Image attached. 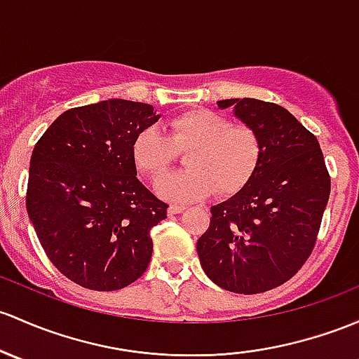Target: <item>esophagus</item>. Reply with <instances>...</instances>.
I'll use <instances>...</instances> for the list:
<instances>
[{
  "label": "esophagus",
  "mask_w": 359,
  "mask_h": 359,
  "mask_svg": "<svg viewBox=\"0 0 359 359\" xmlns=\"http://www.w3.org/2000/svg\"><path fill=\"white\" fill-rule=\"evenodd\" d=\"M184 210H187V206H184V205H170L168 206L170 215H179V213H182Z\"/></svg>",
  "instance_id": "34e87169"
}]
</instances>
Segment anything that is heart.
Segmentation results:
<instances>
[{
    "label": "heart",
    "mask_w": 359,
    "mask_h": 359,
    "mask_svg": "<svg viewBox=\"0 0 359 359\" xmlns=\"http://www.w3.org/2000/svg\"><path fill=\"white\" fill-rule=\"evenodd\" d=\"M177 149H189V168L168 173L154 189L170 201H192L217 189L233 194L249 182L262 156V141L255 129L232 126L210 110L180 113L168 120V135L151 126L132 142V158L142 173L158 177L175 160Z\"/></svg>",
    "instance_id": "1"
}]
</instances>
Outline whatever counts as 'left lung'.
Wrapping results in <instances>:
<instances>
[{
    "label": "left lung",
    "mask_w": 359,
    "mask_h": 359,
    "mask_svg": "<svg viewBox=\"0 0 359 359\" xmlns=\"http://www.w3.org/2000/svg\"><path fill=\"white\" fill-rule=\"evenodd\" d=\"M217 104L256 130L262 156L243 189L211 206L210 227L196 249L218 287L265 292L287 282L311 255L330 177L316 137L285 108L252 97Z\"/></svg>",
    "instance_id": "obj_1"
}]
</instances>
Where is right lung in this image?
I'll use <instances>...</instances> for the list:
<instances>
[{
	"label": "right lung",
	"instance_id": "obj_1",
	"mask_svg": "<svg viewBox=\"0 0 359 359\" xmlns=\"http://www.w3.org/2000/svg\"><path fill=\"white\" fill-rule=\"evenodd\" d=\"M158 118L127 100L72 108L32 151L29 218L53 265L82 287L123 289L148 269L149 232L168 205L137 179L132 142Z\"/></svg>",
	"mask_w": 359,
	"mask_h": 359
}]
</instances>
